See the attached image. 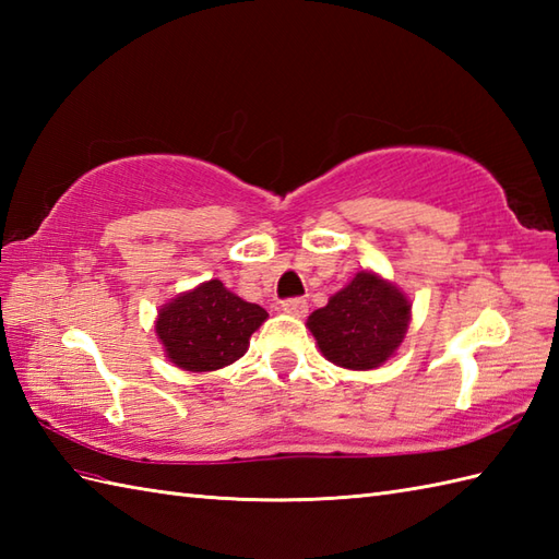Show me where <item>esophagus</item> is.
<instances>
[{"label": "esophagus", "mask_w": 559, "mask_h": 559, "mask_svg": "<svg viewBox=\"0 0 559 559\" xmlns=\"http://www.w3.org/2000/svg\"><path fill=\"white\" fill-rule=\"evenodd\" d=\"M281 307H283V312H288L293 317H305L307 314V302L302 298H288V300L281 302Z\"/></svg>", "instance_id": "esophagus-1"}]
</instances>
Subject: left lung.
<instances>
[{"label": "left lung", "instance_id": "8db88e82", "mask_svg": "<svg viewBox=\"0 0 559 559\" xmlns=\"http://www.w3.org/2000/svg\"><path fill=\"white\" fill-rule=\"evenodd\" d=\"M408 322L406 295L374 273L360 271L326 307L310 314L307 326L331 362L372 370L394 355Z\"/></svg>", "mask_w": 559, "mask_h": 559}]
</instances>
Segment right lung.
Instances as JSON below:
<instances>
[{"label": "right lung", "instance_id": "obj_1", "mask_svg": "<svg viewBox=\"0 0 559 559\" xmlns=\"http://www.w3.org/2000/svg\"><path fill=\"white\" fill-rule=\"evenodd\" d=\"M266 317L264 307L237 298L221 281H209L163 307L156 334L177 367L211 372L242 358L249 336Z\"/></svg>", "mask_w": 559, "mask_h": 559}]
</instances>
